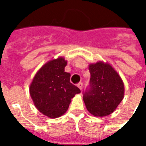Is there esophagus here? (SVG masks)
I'll return each mask as SVG.
<instances>
[{"label":"esophagus","mask_w":146,"mask_h":146,"mask_svg":"<svg viewBox=\"0 0 146 146\" xmlns=\"http://www.w3.org/2000/svg\"><path fill=\"white\" fill-rule=\"evenodd\" d=\"M77 87L79 88L80 90H82L83 88V83L82 82H79L78 84H77Z\"/></svg>","instance_id":"obj_1"}]
</instances>
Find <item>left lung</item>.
<instances>
[{"instance_id":"obj_1","label":"left lung","mask_w":146,"mask_h":146,"mask_svg":"<svg viewBox=\"0 0 146 146\" xmlns=\"http://www.w3.org/2000/svg\"><path fill=\"white\" fill-rule=\"evenodd\" d=\"M90 84L83 92L89 113L95 116H108L121 102L124 94L122 80L110 65L98 62L89 66Z\"/></svg>"}]
</instances>
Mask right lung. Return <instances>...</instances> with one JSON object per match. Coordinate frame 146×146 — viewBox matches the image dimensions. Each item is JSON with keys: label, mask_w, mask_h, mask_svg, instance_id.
Returning a JSON list of instances; mask_svg holds the SVG:
<instances>
[{"label": "right lung", "mask_w": 146, "mask_h": 146, "mask_svg": "<svg viewBox=\"0 0 146 146\" xmlns=\"http://www.w3.org/2000/svg\"><path fill=\"white\" fill-rule=\"evenodd\" d=\"M66 64L62 57L49 61L40 69L30 84V96L35 106L50 118L63 115L71 98L80 93L70 82V73L65 72Z\"/></svg>", "instance_id": "add662e5"}]
</instances>
